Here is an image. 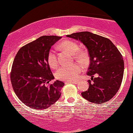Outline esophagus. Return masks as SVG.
<instances>
[{
	"label": "esophagus",
	"mask_w": 133,
	"mask_h": 133,
	"mask_svg": "<svg viewBox=\"0 0 133 133\" xmlns=\"http://www.w3.org/2000/svg\"><path fill=\"white\" fill-rule=\"evenodd\" d=\"M78 81H66L65 82V84H69V83H71V84H78Z\"/></svg>",
	"instance_id": "obj_1"
}]
</instances>
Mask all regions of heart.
<instances>
[{"mask_svg": "<svg viewBox=\"0 0 133 133\" xmlns=\"http://www.w3.org/2000/svg\"><path fill=\"white\" fill-rule=\"evenodd\" d=\"M59 47L62 49L68 51L72 54H74V57L79 61L82 63L88 62V57L86 53L82 51H78L79 46L75 42L71 41H64L59 44ZM49 64L52 68H55L57 65V57L56 52L51 49L48 54L47 57ZM82 67L79 64H73L69 66H61L57 70L56 76L57 79L61 80L72 81H75L78 77L79 73L82 71Z\"/></svg>", "mask_w": 133, "mask_h": 133, "instance_id": "b5f03b06", "label": "heart"}]
</instances>
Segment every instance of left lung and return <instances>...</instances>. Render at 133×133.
Wrapping results in <instances>:
<instances>
[{
	"instance_id": "8db88e82",
	"label": "left lung",
	"mask_w": 133,
	"mask_h": 133,
	"mask_svg": "<svg viewBox=\"0 0 133 133\" xmlns=\"http://www.w3.org/2000/svg\"><path fill=\"white\" fill-rule=\"evenodd\" d=\"M86 46L90 57L87 75L91 76L89 88L81 95L95 104L108 102L116 94L123 80L124 61L117 48L109 39L90 32H80L67 35ZM98 75L93 78L94 75Z\"/></svg>"
}]
</instances>
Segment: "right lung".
Segmentation results:
<instances>
[{
  "mask_svg": "<svg viewBox=\"0 0 133 133\" xmlns=\"http://www.w3.org/2000/svg\"><path fill=\"white\" fill-rule=\"evenodd\" d=\"M62 37L44 36L21 47L17 53L10 72L15 93L23 103L34 109H45L61 95L64 83L54 79L47 57L51 46Z\"/></svg>",
  "mask_w": 133,
  "mask_h": 133,
  "instance_id": "1",
  "label": "right lung"
}]
</instances>
